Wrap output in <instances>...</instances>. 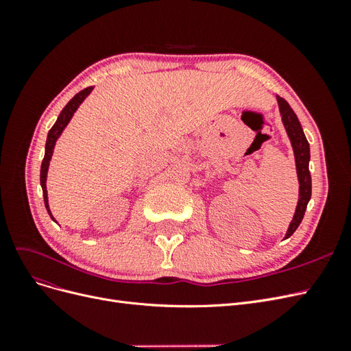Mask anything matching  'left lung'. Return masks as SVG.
<instances>
[{
  "mask_svg": "<svg viewBox=\"0 0 351 351\" xmlns=\"http://www.w3.org/2000/svg\"><path fill=\"white\" fill-rule=\"evenodd\" d=\"M280 112L282 117V123L287 130V134L290 137V142L294 151L295 158V168H297V177H299V202H297L295 214L293 217V221L290 222V227L287 230L285 239L293 236V232L300 226V222L304 217V210L309 204L311 196H312V177L309 171V161H311V149H309V142H307L306 136L303 133L302 124L297 119V115L291 110L285 99L277 97Z\"/></svg>",
  "mask_w": 351,
  "mask_h": 351,
  "instance_id": "8db88e82",
  "label": "left lung"
}]
</instances>
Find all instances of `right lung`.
Returning <instances> with one entry per match:
<instances>
[{
    "label": "right lung",
    "mask_w": 351,
    "mask_h": 351,
    "mask_svg": "<svg viewBox=\"0 0 351 351\" xmlns=\"http://www.w3.org/2000/svg\"><path fill=\"white\" fill-rule=\"evenodd\" d=\"M92 86L80 90L77 95H74V97L70 99V102L66 105L62 111L60 112L58 119L56 121V124L52 125V129L48 132V137H47V145H45V156L42 159V165H40V186H42V193H44V202H45V208L48 210L49 217L54 219L52 217L51 210H49V205H48V195H47V174H48V167H49V161H51V156L52 152H54V146L56 142L60 137V134L62 133V130L66 129V125L69 124V121L71 120L73 114L76 112V110L79 108V105L84 101V98L88 97V95L92 92Z\"/></svg>",
    "instance_id": "obj_1"
}]
</instances>
